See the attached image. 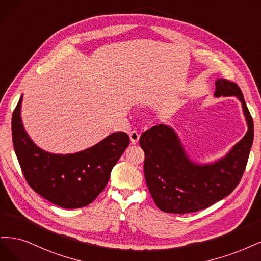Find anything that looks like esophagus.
<instances>
[{
  "label": "esophagus",
  "instance_id": "1",
  "mask_svg": "<svg viewBox=\"0 0 261 261\" xmlns=\"http://www.w3.org/2000/svg\"><path fill=\"white\" fill-rule=\"evenodd\" d=\"M129 137H130V140H131V143L132 144H137V143L139 142L140 140V133L136 130H133L129 133Z\"/></svg>",
  "mask_w": 261,
  "mask_h": 261
}]
</instances>
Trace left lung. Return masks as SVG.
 <instances>
[{
	"label": "left lung",
	"mask_w": 261,
	"mask_h": 261,
	"mask_svg": "<svg viewBox=\"0 0 261 261\" xmlns=\"http://www.w3.org/2000/svg\"><path fill=\"white\" fill-rule=\"evenodd\" d=\"M221 95L240 99L248 130L219 161L204 165L193 162L178 134L166 124L154 125L140 138L147 188L156 206L165 213L205 209L231 194L242 179L254 141V121L237 83L218 79L215 96Z\"/></svg>",
	"instance_id": "left-lung-1"
}]
</instances>
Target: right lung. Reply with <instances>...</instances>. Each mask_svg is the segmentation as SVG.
<instances>
[{"label": "right lung", "mask_w": 261, "mask_h": 261, "mask_svg": "<svg viewBox=\"0 0 261 261\" xmlns=\"http://www.w3.org/2000/svg\"><path fill=\"white\" fill-rule=\"evenodd\" d=\"M21 102L22 96L13 113L12 136L24 179L33 191L54 205L67 209L88 206L105 189L113 167L129 145V136L114 132L78 153H47L24 131Z\"/></svg>", "instance_id": "obj_1"}]
</instances>
